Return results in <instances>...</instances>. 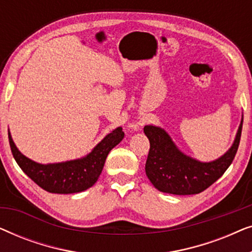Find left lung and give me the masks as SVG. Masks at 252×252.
<instances>
[{"label":"left lung","instance_id":"obj_1","mask_svg":"<svg viewBox=\"0 0 252 252\" xmlns=\"http://www.w3.org/2000/svg\"><path fill=\"white\" fill-rule=\"evenodd\" d=\"M243 117L232 147L212 161H201L182 153L166 130L158 126H144L150 142L146 174L154 187L173 195H194L209 188L229 167L235 157L242 132Z\"/></svg>","mask_w":252,"mask_h":252}]
</instances>
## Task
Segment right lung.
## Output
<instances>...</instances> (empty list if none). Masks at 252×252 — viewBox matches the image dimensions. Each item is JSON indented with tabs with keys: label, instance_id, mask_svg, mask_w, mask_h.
Wrapping results in <instances>:
<instances>
[{
	"label": "right lung",
	"instance_id": "right-lung-1",
	"mask_svg": "<svg viewBox=\"0 0 252 252\" xmlns=\"http://www.w3.org/2000/svg\"><path fill=\"white\" fill-rule=\"evenodd\" d=\"M8 134L12 155L24 173L44 190L54 194H73L94 186L109 153L125 135L122 127H117L85 157L62 163L40 164L24 156L13 142L11 134Z\"/></svg>",
	"mask_w": 252,
	"mask_h": 252
}]
</instances>
